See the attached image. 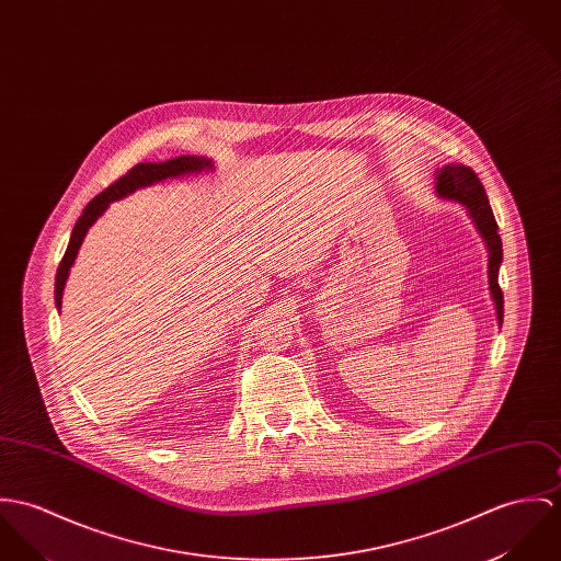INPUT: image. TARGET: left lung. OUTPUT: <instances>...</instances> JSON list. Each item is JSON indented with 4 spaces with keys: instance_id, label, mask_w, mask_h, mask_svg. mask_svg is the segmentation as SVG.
Wrapping results in <instances>:
<instances>
[{
    "instance_id": "8db88e82",
    "label": "left lung",
    "mask_w": 561,
    "mask_h": 561,
    "mask_svg": "<svg viewBox=\"0 0 561 561\" xmlns=\"http://www.w3.org/2000/svg\"><path fill=\"white\" fill-rule=\"evenodd\" d=\"M439 197L457 199L459 204L469 209V216L473 218L478 231L482 233L486 247H489V285L497 308V321H504V294L497 280L500 263H502V238L497 233V220L493 216V209L486 199L484 186L476 171L465 164H446L442 171H437V186Z\"/></svg>"
}]
</instances>
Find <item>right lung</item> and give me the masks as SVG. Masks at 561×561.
<instances>
[{
	"instance_id": "obj_1",
	"label": "right lung",
	"mask_w": 561,
	"mask_h": 561,
	"mask_svg": "<svg viewBox=\"0 0 561 561\" xmlns=\"http://www.w3.org/2000/svg\"><path fill=\"white\" fill-rule=\"evenodd\" d=\"M209 167H211V160L202 158V156H180V158L164 160V162H139L126 175L115 180L111 186H106L102 191L101 195H96L90 204L85 205L83 214L79 216V220L72 229L68 249H66V253L59 261V267H57V276H55V305H57V308H61V294H64V285H66V278H68V270L75 263V256L79 253V247H81L88 229L96 222V218L108 207L111 202L124 199L126 195L135 193L137 188L150 186L153 182H160V180H167V178H178V175H184V173L204 171Z\"/></svg>"
}]
</instances>
